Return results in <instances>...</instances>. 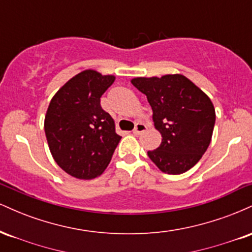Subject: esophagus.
I'll list each match as a JSON object with an SVG mask.
<instances>
[{"mask_svg":"<svg viewBox=\"0 0 252 252\" xmlns=\"http://www.w3.org/2000/svg\"><path fill=\"white\" fill-rule=\"evenodd\" d=\"M147 130V126L146 124H143V123H136V126H135V129L132 130V132H134V135H140V134H142V132H144Z\"/></svg>","mask_w":252,"mask_h":252,"instance_id":"1","label":"esophagus"}]
</instances>
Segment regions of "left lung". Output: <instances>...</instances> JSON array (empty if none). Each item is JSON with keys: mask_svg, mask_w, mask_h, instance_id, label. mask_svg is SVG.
<instances>
[{"mask_svg": "<svg viewBox=\"0 0 252 252\" xmlns=\"http://www.w3.org/2000/svg\"><path fill=\"white\" fill-rule=\"evenodd\" d=\"M131 84L147 96L161 144L148 156L161 172L182 174L198 163L209 148L216 122L212 102L182 74L137 77Z\"/></svg>", "mask_w": 252, "mask_h": 252, "instance_id": "left-lung-1", "label": "left lung"}]
</instances>
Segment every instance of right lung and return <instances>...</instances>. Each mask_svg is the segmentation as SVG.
I'll return each mask as SVG.
<instances>
[{"label":"right lung","instance_id":"1","mask_svg":"<svg viewBox=\"0 0 252 252\" xmlns=\"http://www.w3.org/2000/svg\"><path fill=\"white\" fill-rule=\"evenodd\" d=\"M114 82L115 76L85 70L51 99L43 124L46 138L54 161L73 178L91 180L102 174L122 138L100 106V97Z\"/></svg>","mask_w":252,"mask_h":252}]
</instances>
